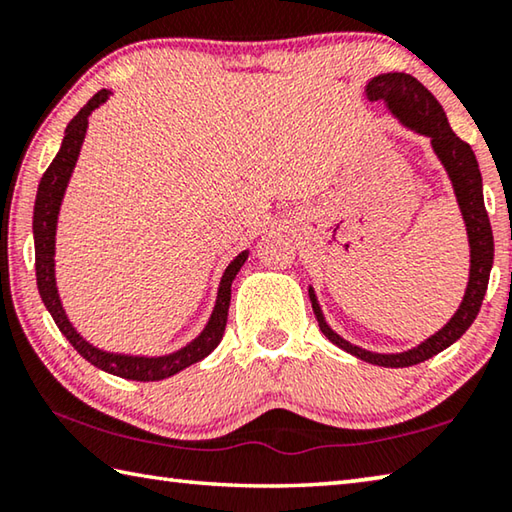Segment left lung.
Listing matches in <instances>:
<instances>
[{"label": "left lung", "instance_id": "left-lung-1", "mask_svg": "<svg viewBox=\"0 0 512 512\" xmlns=\"http://www.w3.org/2000/svg\"><path fill=\"white\" fill-rule=\"evenodd\" d=\"M363 92H366L368 101H384L386 110L391 112L404 128H409L411 133L427 137L433 153H436V158L447 171L458 210H461L465 223L467 244H470V275H467V287L461 305L454 311V316L449 318L438 332H433L418 345H413V348L402 352H372L361 348V345L350 343L348 339H343L339 332H334V329L329 327L323 314V307H320L318 296L311 284L309 300L318 318L320 332H323L334 345H339L341 350L361 361L372 363V366L406 368L427 361L431 357H436L438 352L447 350L449 345L461 339L467 332V327L474 323V318L481 309L485 289H488L492 259H495V239H492L490 219L483 203V180L479 162H476L472 146L463 142L461 137H456V133L452 131L445 110L436 101V97H433L418 79H413L411 74L404 72H386L372 76Z\"/></svg>", "mask_w": 512, "mask_h": 512}]
</instances>
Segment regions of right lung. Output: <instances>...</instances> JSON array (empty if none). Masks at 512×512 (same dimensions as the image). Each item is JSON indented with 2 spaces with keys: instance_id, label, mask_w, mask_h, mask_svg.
<instances>
[{
  "instance_id": "obj_1",
  "label": "right lung",
  "mask_w": 512,
  "mask_h": 512,
  "mask_svg": "<svg viewBox=\"0 0 512 512\" xmlns=\"http://www.w3.org/2000/svg\"><path fill=\"white\" fill-rule=\"evenodd\" d=\"M112 90H99L94 97L85 103L72 121L65 128V137L60 142V149L56 158L51 160L45 176L40 178L36 205H33V244H36V280L40 298L45 302L47 311L54 318L60 332L65 339L74 345V350L81 354L85 361L97 366L103 372L133 379V381H160L173 377L176 372L185 370L192 363L205 359L216 345L221 343L225 323H228V309H230V293H232V280H235L241 266L250 255V250H241V253L225 266L221 275L219 289H216V300L212 307V314L207 318L205 327L198 332L192 341L185 343L183 348L173 350L169 354H131V352H110L103 350L99 345L90 343L85 336L76 329V325L69 320L63 298H60L58 282H56V232H58V216L60 207H63V198L72 180V173L79 155L83 149L85 135H88L90 115L103 103L110 99Z\"/></svg>"
}]
</instances>
